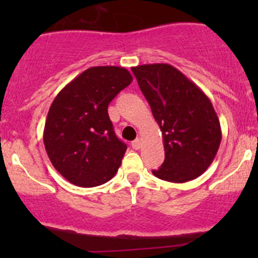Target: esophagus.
Returning a JSON list of instances; mask_svg holds the SVG:
<instances>
[{
    "label": "esophagus",
    "instance_id": "1",
    "mask_svg": "<svg viewBox=\"0 0 258 258\" xmlns=\"http://www.w3.org/2000/svg\"><path fill=\"white\" fill-rule=\"evenodd\" d=\"M132 147L135 148V150H140V148H141V140L140 139H137V140H135V141H132Z\"/></svg>",
    "mask_w": 258,
    "mask_h": 258
}]
</instances>
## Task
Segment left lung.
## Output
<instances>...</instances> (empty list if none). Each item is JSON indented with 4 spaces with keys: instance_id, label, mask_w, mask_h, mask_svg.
I'll return each mask as SVG.
<instances>
[{
    "instance_id": "1",
    "label": "left lung",
    "mask_w": 258,
    "mask_h": 258,
    "mask_svg": "<svg viewBox=\"0 0 258 258\" xmlns=\"http://www.w3.org/2000/svg\"><path fill=\"white\" fill-rule=\"evenodd\" d=\"M162 132L165 161L156 177L183 183L201 176L221 144L220 121L201 88L167 63L132 67Z\"/></svg>"
}]
</instances>
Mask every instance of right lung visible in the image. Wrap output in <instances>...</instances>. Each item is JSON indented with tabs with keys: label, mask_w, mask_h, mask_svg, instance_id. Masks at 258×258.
I'll list each match as a JSON object with an SVG mask.
<instances>
[{
	"label": "right lung",
	"mask_w": 258,
	"mask_h": 258,
	"mask_svg": "<svg viewBox=\"0 0 258 258\" xmlns=\"http://www.w3.org/2000/svg\"><path fill=\"white\" fill-rule=\"evenodd\" d=\"M131 82L123 67H91L56 96L43 144L53 167L69 182L96 187L116 175L127 146L117 139L107 108Z\"/></svg>",
	"instance_id": "obj_1"
}]
</instances>
